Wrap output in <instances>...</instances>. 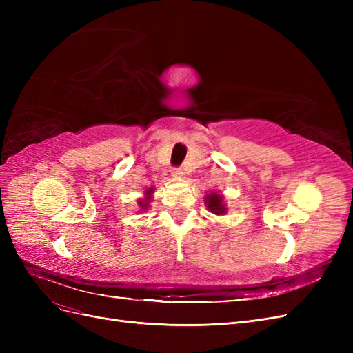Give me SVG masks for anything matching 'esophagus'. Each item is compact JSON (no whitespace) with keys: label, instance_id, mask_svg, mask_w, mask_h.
<instances>
[{"label":"esophagus","instance_id":"esophagus-1","mask_svg":"<svg viewBox=\"0 0 353 353\" xmlns=\"http://www.w3.org/2000/svg\"><path fill=\"white\" fill-rule=\"evenodd\" d=\"M170 174H172V175L176 176V178H181V176L185 175L183 168H172V169H170Z\"/></svg>","mask_w":353,"mask_h":353}]
</instances>
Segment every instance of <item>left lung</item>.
I'll return each instance as SVG.
<instances>
[{
	"instance_id": "left-lung-1",
	"label": "left lung",
	"mask_w": 353,
	"mask_h": 353,
	"mask_svg": "<svg viewBox=\"0 0 353 353\" xmlns=\"http://www.w3.org/2000/svg\"><path fill=\"white\" fill-rule=\"evenodd\" d=\"M205 205L208 208V210L213 215L222 216L227 213V203L223 200V196L219 193V191H210L205 196Z\"/></svg>"
}]
</instances>
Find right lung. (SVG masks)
I'll return each instance as SVG.
<instances>
[{"label":"right lung","instance_id":"right-lung-1","mask_svg":"<svg viewBox=\"0 0 353 353\" xmlns=\"http://www.w3.org/2000/svg\"><path fill=\"white\" fill-rule=\"evenodd\" d=\"M153 193H154V187H148L144 190V197L137 200V205L140 206V210L138 212H145L148 208H150V203L153 200Z\"/></svg>","mask_w":353,"mask_h":353}]
</instances>
